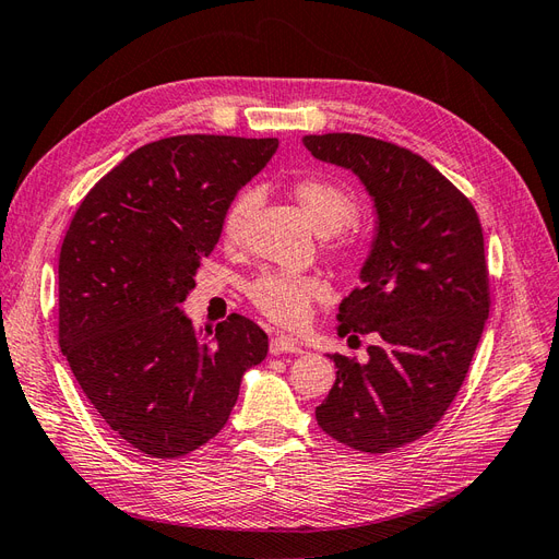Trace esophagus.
I'll return each mask as SVG.
<instances>
[{
  "label": "esophagus",
  "instance_id": "obj_1",
  "mask_svg": "<svg viewBox=\"0 0 559 559\" xmlns=\"http://www.w3.org/2000/svg\"><path fill=\"white\" fill-rule=\"evenodd\" d=\"M302 352V347L296 343V341H292L289 335H273L270 337V354H300Z\"/></svg>",
  "mask_w": 559,
  "mask_h": 559
}]
</instances>
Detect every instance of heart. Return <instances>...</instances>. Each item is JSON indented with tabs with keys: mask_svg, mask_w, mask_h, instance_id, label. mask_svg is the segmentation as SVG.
Wrapping results in <instances>:
<instances>
[{
	"mask_svg": "<svg viewBox=\"0 0 559 559\" xmlns=\"http://www.w3.org/2000/svg\"><path fill=\"white\" fill-rule=\"evenodd\" d=\"M294 198L321 238H333V235L343 233L354 222V216H357V202H354L343 186L333 181L302 179L294 186ZM253 202H257V195H253L251 189H245L233 198L222 224V235L228 245L240 240ZM345 249L359 247H354V242H345ZM247 294L253 306L267 319L277 321L282 326H300L308 321L312 302L329 296V286L319 277L265 273L249 284Z\"/></svg>",
	"mask_w": 559,
	"mask_h": 559,
	"instance_id": "heart-1",
	"label": "heart"
}]
</instances>
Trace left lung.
I'll return each instance as SVG.
<instances>
[{"mask_svg": "<svg viewBox=\"0 0 559 559\" xmlns=\"http://www.w3.org/2000/svg\"><path fill=\"white\" fill-rule=\"evenodd\" d=\"M310 154L357 177L376 207L359 289L337 308V333H376L368 361L329 354L337 373L317 425L354 450L417 441L445 415L489 314L478 214L408 148L366 134H306ZM357 337V335H352Z\"/></svg>", "mask_w": 559, "mask_h": 559, "instance_id": "8db88e82", "label": "left lung"}]
</instances>
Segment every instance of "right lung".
Instances as JSON below:
<instances>
[{
	"label": "right lung",
	"mask_w": 559,
	"mask_h": 559,
	"mask_svg": "<svg viewBox=\"0 0 559 559\" xmlns=\"http://www.w3.org/2000/svg\"><path fill=\"white\" fill-rule=\"evenodd\" d=\"M277 140L179 134L144 144L79 205L58 263L60 347L107 425L156 460L205 445L267 335L242 314L195 331L179 302L224 214Z\"/></svg>",
	"instance_id": "obj_1"
}]
</instances>
